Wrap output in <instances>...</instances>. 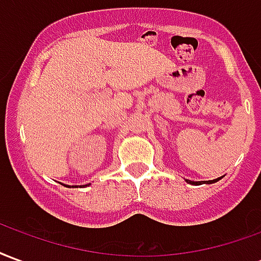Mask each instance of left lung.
Returning a JSON list of instances; mask_svg holds the SVG:
<instances>
[{"instance_id":"obj_1","label":"left lung","mask_w":261,"mask_h":261,"mask_svg":"<svg viewBox=\"0 0 261 261\" xmlns=\"http://www.w3.org/2000/svg\"><path fill=\"white\" fill-rule=\"evenodd\" d=\"M221 177H218V179H214V180H208L205 181V183H208V185H211V183H215V181H218ZM187 183H190V185H200V181H192V180H186Z\"/></svg>"}]
</instances>
